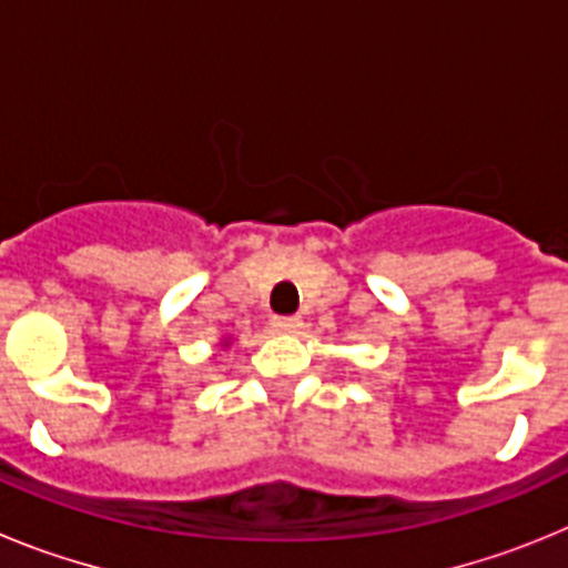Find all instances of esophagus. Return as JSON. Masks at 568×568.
<instances>
[{
    "mask_svg": "<svg viewBox=\"0 0 568 568\" xmlns=\"http://www.w3.org/2000/svg\"><path fill=\"white\" fill-rule=\"evenodd\" d=\"M273 329L275 333L293 335L301 329V318H273Z\"/></svg>",
    "mask_w": 568,
    "mask_h": 568,
    "instance_id": "34e87169",
    "label": "esophagus"
}]
</instances>
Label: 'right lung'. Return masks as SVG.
<instances>
[{"label": "right lung", "instance_id": "right-lung-1", "mask_svg": "<svg viewBox=\"0 0 568 568\" xmlns=\"http://www.w3.org/2000/svg\"><path fill=\"white\" fill-rule=\"evenodd\" d=\"M230 344H233V338H227V335H224V338H219V353H222V349H230Z\"/></svg>", "mask_w": 568, "mask_h": 568}]
</instances>
